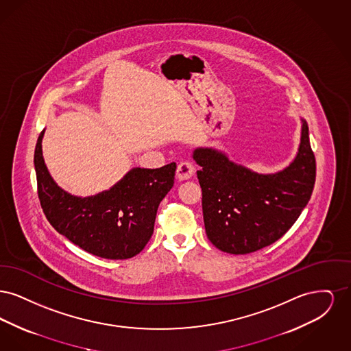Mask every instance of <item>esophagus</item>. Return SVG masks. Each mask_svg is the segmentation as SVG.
I'll return each instance as SVG.
<instances>
[{"label": "esophagus", "instance_id": "esophagus-1", "mask_svg": "<svg viewBox=\"0 0 351 351\" xmlns=\"http://www.w3.org/2000/svg\"><path fill=\"white\" fill-rule=\"evenodd\" d=\"M195 172V166L189 160H183L179 163L178 169H176V176L179 180H188Z\"/></svg>", "mask_w": 351, "mask_h": 351}]
</instances>
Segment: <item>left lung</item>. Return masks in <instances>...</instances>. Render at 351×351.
I'll use <instances>...</instances> for the list:
<instances>
[{
  "instance_id": "left-lung-1",
  "label": "left lung",
  "mask_w": 351,
  "mask_h": 351,
  "mask_svg": "<svg viewBox=\"0 0 351 351\" xmlns=\"http://www.w3.org/2000/svg\"><path fill=\"white\" fill-rule=\"evenodd\" d=\"M300 146L293 162L275 173H258L223 152L199 147L202 215L209 241L229 254H249L287 233L306 206L316 182V159L308 123L301 119Z\"/></svg>"
}]
</instances>
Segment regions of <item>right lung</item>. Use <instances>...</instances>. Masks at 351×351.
<instances>
[{
	"label": "right lung",
	"instance_id": "right-lung-1",
	"mask_svg": "<svg viewBox=\"0 0 351 351\" xmlns=\"http://www.w3.org/2000/svg\"><path fill=\"white\" fill-rule=\"evenodd\" d=\"M40 133L34 154L38 196L58 233L80 249L105 259H129L145 249L156 210L175 180L176 163L130 169L110 189L77 197L51 178L42 154Z\"/></svg>",
	"mask_w": 351,
	"mask_h": 351
}]
</instances>
